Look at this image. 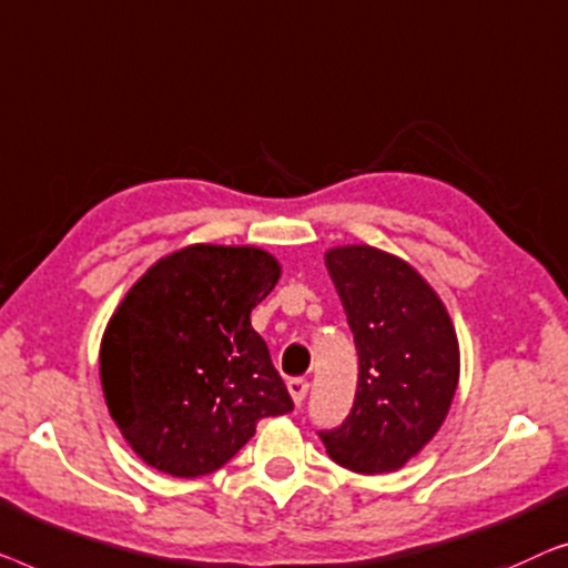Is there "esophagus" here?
<instances>
[{
    "instance_id": "esophagus-1",
    "label": "esophagus",
    "mask_w": 568,
    "mask_h": 568,
    "mask_svg": "<svg viewBox=\"0 0 568 568\" xmlns=\"http://www.w3.org/2000/svg\"><path fill=\"white\" fill-rule=\"evenodd\" d=\"M287 390H291L293 404H295V406H301V404H303V398H306V394H308V381H303V378H291V381H287Z\"/></svg>"
}]
</instances>
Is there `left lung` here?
<instances>
[{
  "label": "left lung",
  "mask_w": 568,
  "mask_h": 568,
  "mask_svg": "<svg viewBox=\"0 0 568 568\" xmlns=\"http://www.w3.org/2000/svg\"><path fill=\"white\" fill-rule=\"evenodd\" d=\"M353 329L361 375L342 427L318 433L357 474H390L419 455L450 412L460 378L453 318L435 287L396 254L342 244L324 254Z\"/></svg>",
  "instance_id": "1"
}]
</instances>
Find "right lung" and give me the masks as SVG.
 Instances as JSON below:
<instances>
[{
  "instance_id": "right-lung-1",
  "label": "right lung",
  "mask_w": 568,
  "mask_h": 568,
  "mask_svg": "<svg viewBox=\"0 0 568 568\" xmlns=\"http://www.w3.org/2000/svg\"><path fill=\"white\" fill-rule=\"evenodd\" d=\"M281 273L260 246L187 244L118 303L100 342L102 394L146 466L178 478L211 474L260 419L293 409L250 318Z\"/></svg>"
}]
</instances>
